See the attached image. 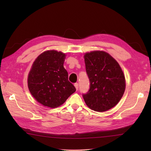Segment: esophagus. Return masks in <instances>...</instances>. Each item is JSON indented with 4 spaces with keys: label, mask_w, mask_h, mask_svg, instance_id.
Instances as JSON below:
<instances>
[{
    "label": "esophagus",
    "mask_w": 151,
    "mask_h": 151,
    "mask_svg": "<svg viewBox=\"0 0 151 151\" xmlns=\"http://www.w3.org/2000/svg\"><path fill=\"white\" fill-rule=\"evenodd\" d=\"M74 86H75V88H76V89L77 90V89H78V88H79V84L78 83H75L74 84Z\"/></svg>",
    "instance_id": "34e87169"
}]
</instances>
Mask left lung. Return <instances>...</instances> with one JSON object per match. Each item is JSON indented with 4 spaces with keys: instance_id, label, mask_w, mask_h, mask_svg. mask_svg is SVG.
Wrapping results in <instances>:
<instances>
[{
    "instance_id": "left-lung-1",
    "label": "left lung",
    "mask_w": 151,
    "mask_h": 151,
    "mask_svg": "<svg viewBox=\"0 0 151 151\" xmlns=\"http://www.w3.org/2000/svg\"><path fill=\"white\" fill-rule=\"evenodd\" d=\"M86 70L90 88L83 94L87 106L96 111L103 112L120 101L125 89V79L118 63L110 55L103 51L86 53Z\"/></svg>"
}]
</instances>
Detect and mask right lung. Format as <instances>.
Listing matches in <instances>:
<instances>
[{
  "label": "right lung",
  "instance_id": "add662e5",
  "mask_svg": "<svg viewBox=\"0 0 151 151\" xmlns=\"http://www.w3.org/2000/svg\"><path fill=\"white\" fill-rule=\"evenodd\" d=\"M65 58V53L48 50L40 55L32 65L28 88L36 101L45 106H60L76 91L63 67Z\"/></svg>",
  "mask_w": 151,
  "mask_h": 151
}]
</instances>
